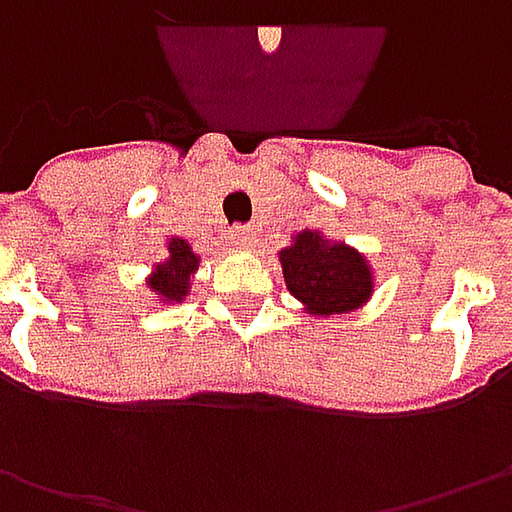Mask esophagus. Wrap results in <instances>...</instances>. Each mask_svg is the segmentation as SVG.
Segmentation results:
<instances>
[{
	"label": "esophagus",
	"instance_id": "obj_1",
	"mask_svg": "<svg viewBox=\"0 0 512 512\" xmlns=\"http://www.w3.org/2000/svg\"><path fill=\"white\" fill-rule=\"evenodd\" d=\"M230 239H233V245L250 247L253 245V230H250V227H236V230L230 233Z\"/></svg>",
	"mask_w": 512,
	"mask_h": 512
}]
</instances>
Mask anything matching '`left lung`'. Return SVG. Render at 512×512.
I'll return each mask as SVG.
<instances>
[{"instance_id":"1","label":"left lung","mask_w":512,"mask_h":512,"mask_svg":"<svg viewBox=\"0 0 512 512\" xmlns=\"http://www.w3.org/2000/svg\"><path fill=\"white\" fill-rule=\"evenodd\" d=\"M279 262L287 290L313 316L356 310L373 293V273L362 253L339 242L333 245L313 230L299 233L296 242L279 253Z\"/></svg>"}]
</instances>
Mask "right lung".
I'll list each match as a JSON object with an SVG mask.
<instances>
[{"mask_svg":"<svg viewBox=\"0 0 512 512\" xmlns=\"http://www.w3.org/2000/svg\"><path fill=\"white\" fill-rule=\"evenodd\" d=\"M168 253V262L156 265L148 285L165 302H182L187 296V287H190V276L199 267V256L190 250L185 239H170Z\"/></svg>","mask_w":512,"mask_h":512,"instance_id":"right-lung-1","label":"right lung"}]
</instances>
